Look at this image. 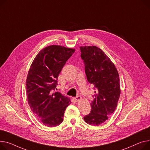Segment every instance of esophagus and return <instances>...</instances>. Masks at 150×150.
Masks as SVG:
<instances>
[{
	"mask_svg": "<svg viewBox=\"0 0 150 150\" xmlns=\"http://www.w3.org/2000/svg\"><path fill=\"white\" fill-rule=\"evenodd\" d=\"M74 99H75L76 102H78V101H79L81 99V97L80 96H78L74 98Z\"/></svg>",
	"mask_w": 150,
	"mask_h": 150,
	"instance_id": "34e87169",
	"label": "esophagus"
}]
</instances>
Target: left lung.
<instances>
[{
    "instance_id": "obj_1",
    "label": "left lung",
    "mask_w": 150,
    "mask_h": 150,
    "mask_svg": "<svg viewBox=\"0 0 150 150\" xmlns=\"http://www.w3.org/2000/svg\"><path fill=\"white\" fill-rule=\"evenodd\" d=\"M87 81L96 90L91 112L84 117L87 124L96 126L105 122L117 105L121 94L117 69L108 56L95 46H81Z\"/></svg>"
}]
</instances>
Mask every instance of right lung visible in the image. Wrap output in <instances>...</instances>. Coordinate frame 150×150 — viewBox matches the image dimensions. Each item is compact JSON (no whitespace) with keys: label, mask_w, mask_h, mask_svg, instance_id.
<instances>
[{"label":"right lung","mask_w":150,"mask_h":150,"mask_svg":"<svg viewBox=\"0 0 150 150\" xmlns=\"http://www.w3.org/2000/svg\"><path fill=\"white\" fill-rule=\"evenodd\" d=\"M75 49L48 46L38 52L30 66L26 79V94L32 112L45 125L56 127L63 121L70 98L54 92L58 76Z\"/></svg>","instance_id":"1"}]
</instances>
